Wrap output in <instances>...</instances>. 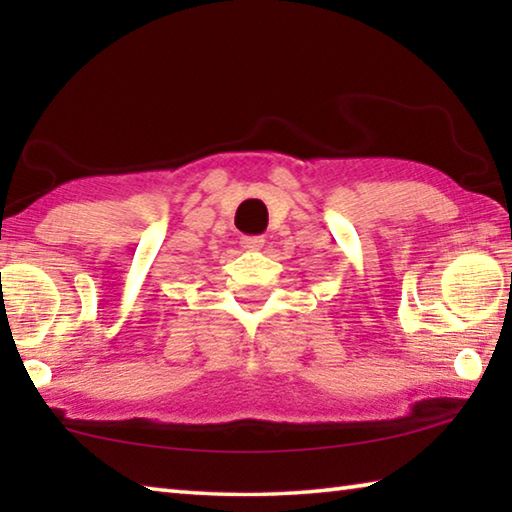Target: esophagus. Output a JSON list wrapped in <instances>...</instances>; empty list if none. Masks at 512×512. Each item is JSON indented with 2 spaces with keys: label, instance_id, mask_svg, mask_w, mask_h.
I'll return each instance as SVG.
<instances>
[{
  "label": "esophagus",
  "instance_id": "34e87169",
  "mask_svg": "<svg viewBox=\"0 0 512 512\" xmlns=\"http://www.w3.org/2000/svg\"><path fill=\"white\" fill-rule=\"evenodd\" d=\"M262 246H264L262 237H244V239H241V248H246V250H259Z\"/></svg>",
  "mask_w": 512,
  "mask_h": 512
}]
</instances>
